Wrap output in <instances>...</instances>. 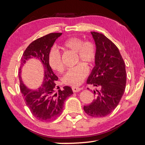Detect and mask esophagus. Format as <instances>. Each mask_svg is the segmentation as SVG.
<instances>
[{"instance_id":"obj_1","label":"esophagus","mask_w":145,"mask_h":145,"mask_svg":"<svg viewBox=\"0 0 145 145\" xmlns=\"http://www.w3.org/2000/svg\"><path fill=\"white\" fill-rule=\"evenodd\" d=\"M72 90H73V92H78V91H80L82 89V88H78V87H72Z\"/></svg>"}]
</instances>
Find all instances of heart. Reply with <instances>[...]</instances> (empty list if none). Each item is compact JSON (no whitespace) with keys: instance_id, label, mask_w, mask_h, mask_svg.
Wrapping results in <instances>:
<instances>
[{"instance_id":"1","label":"heart","mask_w":145,"mask_h":145,"mask_svg":"<svg viewBox=\"0 0 145 145\" xmlns=\"http://www.w3.org/2000/svg\"><path fill=\"white\" fill-rule=\"evenodd\" d=\"M64 46L76 52V63L83 61L89 65L95 62L97 57V49L95 45L91 41H83L77 37L67 39ZM49 65L54 70L57 72H63L64 66L61 54L58 49L52 47L48 55ZM88 74V68L84 63H80L75 67L68 69L62 78L65 84L72 86H79Z\"/></svg>"}]
</instances>
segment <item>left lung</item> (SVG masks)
<instances>
[{"instance_id": "obj_1", "label": "left lung", "mask_w": 145, "mask_h": 145, "mask_svg": "<svg viewBox=\"0 0 145 145\" xmlns=\"http://www.w3.org/2000/svg\"><path fill=\"white\" fill-rule=\"evenodd\" d=\"M97 49L95 66L87 80L88 84L99 88L95 99L84 105L86 113L92 117H104L118 105L126 86V70L117 46L101 33L91 32ZM89 89V88H88Z\"/></svg>"}]
</instances>
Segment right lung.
<instances>
[{"label":"right lung","mask_w":145,"mask_h":145,"mask_svg":"<svg viewBox=\"0 0 145 145\" xmlns=\"http://www.w3.org/2000/svg\"><path fill=\"white\" fill-rule=\"evenodd\" d=\"M62 33H50L33 41L27 47L22 57V65L31 58L40 60L44 68V80L41 86L36 90L28 89L21 77V68L19 70L20 88L26 105L36 119L41 121H50L57 118L63 111V104L67 98L73 94L72 88L63 87L58 90L56 81L58 77L54 73L49 65L48 55L56 39Z\"/></svg>","instance_id":"add662e5"}]
</instances>
